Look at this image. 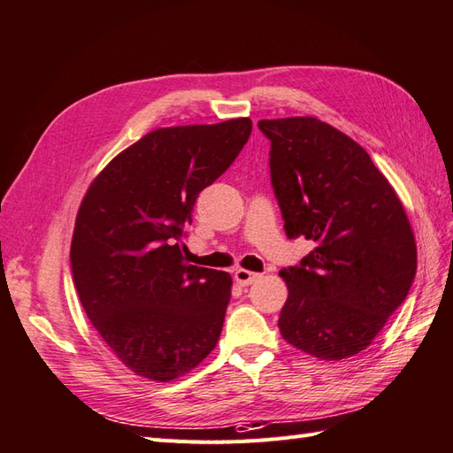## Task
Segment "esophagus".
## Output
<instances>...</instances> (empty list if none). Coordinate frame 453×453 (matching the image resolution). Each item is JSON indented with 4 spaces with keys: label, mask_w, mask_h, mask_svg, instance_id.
<instances>
[{
    "label": "esophagus",
    "mask_w": 453,
    "mask_h": 453,
    "mask_svg": "<svg viewBox=\"0 0 453 453\" xmlns=\"http://www.w3.org/2000/svg\"><path fill=\"white\" fill-rule=\"evenodd\" d=\"M235 281L239 283V286H250L252 281H257L258 278H260V274H257V272H250V270H243V268H239V270H235Z\"/></svg>",
    "instance_id": "esophagus-1"
}]
</instances>
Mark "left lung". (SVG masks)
<instances>
[{
	"label": "left lung",
	"mask_w": 453,
	"mask_h": 453,
	"mask_svg": "<svg viewBox=\"0 0 453 453\" xmlns=\"http://www.w3.org/2000/svg\"><path fill=\"white\" fill-rule=\"evenodd\" d=\"M270 177L289 239L314 241L280 276L281 338L320 361L366 349L407 297L417 245L394 187L371 156L317 118L262 119Z\"/></svg>",
	"instance_id": "obj_1"
}]
</instances>
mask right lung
Masks as SVG:
<instances>
[{
    "label": "right lung",
    "instance_id": "right-lung-1",
    "mask_svg": "<svg viewBox=\"0 0 453 453\" xmlns=\"http://www.w3.org/2000/svg\"><path fill=\"white\" fill-rule=\"evenodd\" d=\"M249 118L156 129L118 154L84 195L71 272L100 338L134 374L170 382L214 349L231 276L187 265L198 193L234 164Z\"/></svg>",
    "mask_w": 453,
    "mask_h": 453
}]
</instances>
